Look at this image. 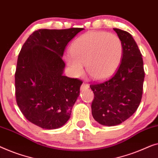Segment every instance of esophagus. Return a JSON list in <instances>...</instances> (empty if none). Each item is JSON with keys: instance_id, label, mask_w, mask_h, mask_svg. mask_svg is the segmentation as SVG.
<instances>
[{"instance_id": "obj_1", "label": "esophagus", "mask_w": 158, "mask_h": 158, "mask_svg": "<svg viewBox=\"0 0 158 158\" xmlns=\"http://www.w3.org/2000/svg\"><path fill=\"white\" fill-rule=\"evenodd\" d=\"M89 87V84L88 83H86V82H85V81H84L83 83H82L81 86V88L82 89H87Z\"/></svg>"}]
</instances>
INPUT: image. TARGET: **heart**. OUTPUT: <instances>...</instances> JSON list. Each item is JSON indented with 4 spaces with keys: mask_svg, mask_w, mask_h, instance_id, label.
I'll return each mask as SVG.
<instances>
[{
    "mask_svg": "<svg viewBox=\"0 0 158 158\" xmlns=\"http://www.w3.org/2000/svg\"><path fill=\"white\" fill-rule=\"evenodd\" d=\"M123 44L117 35L111 33L89 32L77 39L65 57L66 64L74 75L84 73L86 65L88 74L100 80L114 74L123 57Z\"/></svg>",
    "mask_w": 158,
    "mask_h": 158,
    "instance_id": "obj_1",
    "label": "heart"
}]
</instances>
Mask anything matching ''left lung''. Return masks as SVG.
Wrapping results in <instances>:
<instances>
[{
	"label": "left lung",
	"mask_w": 158,
	"mask_h": 158,
	"mask_svg": "<svg viewBox=\"0 0 158 158\" xmlns=\"http://www.w3.org/2000/svg\"><path fill=\"white\" fill-rule=\"evenodd\" d=\"M114 31L123 44L120 65L110 78L90 84L94 95L92 116L105 126L121 124L134 114L141 102L145 78L142 54L132 35L119 28Z\"/></svg>",
	"instance_id": "1"
}]
</instances>
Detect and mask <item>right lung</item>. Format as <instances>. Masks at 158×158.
Returning a JSON list of instances; mask_svg holds the SVG:
<instances>
[{
    "mask_svg": "<svg viewBox=\"0 0 158 158\" xmlns=\"http://www.w3.org/2000/svg\"><path fill=\"white\" fill-rule=\"evenodd\" d=\"M83 29H39L22 46L15 73V99L24 117L40 127L59 128L70 118L82 81L63 76L62 56Z\"/></svg>",
    "mask_w": 158,
    "mask_h": 158,
    "instance_id": "1",
    "label": "right lung"
}]
</instances>
